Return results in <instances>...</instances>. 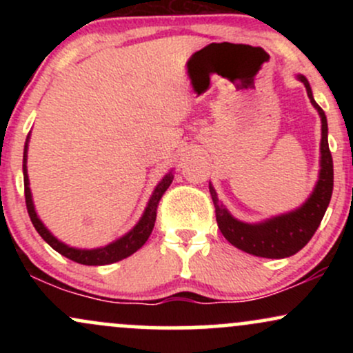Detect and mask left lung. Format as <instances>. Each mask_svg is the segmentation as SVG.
Returning <instances> with one entry per match:
<instances>
[{
  "instance_id": "obj_1",
  "label": "left lung",
  "mask_w": 353,
  "mask_h": 353,
  "mask_svg": "<svg viewBox=\"0 0 353 353\" xmlns=\"http://www.w3.org/2000/svg\"><path fill=\"white\" fill-rule=\"evenodd\" d=\"M297 79L303 83L307 89L312 106L317 109L322 123V139H320V161H319V179L315 188L307 197L301 208L289 210L285 214L269 217L261 222L239 221L229 212L228 208L217 197L216 189L209 182L210 196L216 208L217 225L222 236L237 249L247 254L267 259H283L297 254L307 242L310 241L315 230L322 222L334 190V163L329 149V128L327 117L322 108L315 103L309 81L303 74H297Z\"/></svg>"
}]
</instances>
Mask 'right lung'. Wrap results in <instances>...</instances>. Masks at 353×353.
Here are the masks:
<instances>
[{"instance_id": "add662e5", "label": "right lung", "mask_w": 353, "mask_h": 353, "mask_svg": "<svg viewBox=\"0 0 353 353\" xmlns=\"http://www.w3.org/2000/svg\"><path fill=\"white\" fill-rule=\"evenodd\" d=\"M30 136L31 132L26 137V143H24V152H23V176H24V197H26V208L28 214H30L31 222H33L34 229L38 230V234L41 236L44 241L50 244L56 252H59L64 257L71 259V261L78 262V264L83 265H108L114 264V262L123 261V259L129 257L139 250L141 247L145 244L149 236H151L154 229V222H156V210L157 204H159L163 194L168 190L169 185L174 179V171L171 169L165 176L157 182V185L152 190V196L149 197L148 205H145L143 216H141L137 224L132 228L129 232H125L123 237L116 239V241L109 242L108 245L96 247V249H78V247H71L64 242H61L58 237L52 236V232L46 225L43 224V221L39 219L38 212L34 209L33 202V194H31L30 189V177H28V144H30Z\"/></svg>"}]
</instances>
